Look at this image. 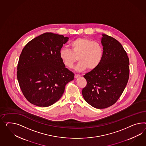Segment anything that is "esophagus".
<instances>
[{"mask_svg":"<svg viewBox=\"0 0 146 146\" xmlns=\"http://www.w3.org/2000/svg\"><path fill=\"white\" fill-rule=\"evenodd\" d=\"M81 76L80 75H79V74H75V75H74V78H79V77H80Z\"/></svg>","mask_w":146,"mask_h":146,"instance_id":"esophagus-1","label":"esophagus"}]
</instances>
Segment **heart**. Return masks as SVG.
I'll return each mask as SVG.
<instances>
[{
  "instance_id": "1",
  "label": "heart",
  "mask_w": 146,
  "mask_h": 146,
  "mask_svg": "<svg viewBox=\"0 0 146 146\" xmlns=\"http://www.w3.org/2000/svg\"><path fill=\"white\" fill-rule=\"evenodd\" d=\"M70 50L62 48L59 51V57L65 66L71 68L76 61L75 67L78 72L93 70L98 66L103 57L102 44L97 41L86 38H79L70 43Z\"/></svg>"
}]
</instances>
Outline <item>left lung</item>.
I'll list each match as a JSON object with an SVG mask.
<instances>
[{
    "mask_svg": "<svg viewBox=\"0 0 146 146\" xmlns=\"http://www.w3.org/2000/svg\"><path fill=\"white\" fill-rule=\"evenodd\" d=\"M103 57L98 66L83 77L87 86L82 89L84 100L91 106L103 109L116 103L129 78V59L122 45L114 38L103 34Z\"/></svg>",
    "mask_w": 146,
    "mask_h": 146,
    "instance_id": "8db88e82",
    "label": "left lung"
}]
</instances>
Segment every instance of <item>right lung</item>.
I'll use <instances>...</instances> for the list:
<instances>
[{"mask_svg":"<svg viewBox=\"0 0 146 146\" xmlns=\"http://www.w3.org/2000/svg\"><path fill=\"white\" fill-rule=\"evenodd\" d=\"M68 37L44 33L24 47L17 65V78L24 97L37 106L48 107L62 96L65 86L74 79L59 57Z\"/></svg>","mask_w":146,"mask_h":146,"instance_id":"1","label":"right lung"}]
</instances>
